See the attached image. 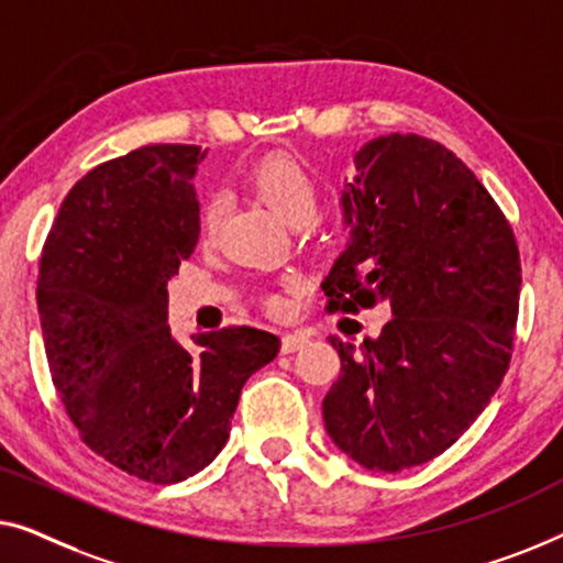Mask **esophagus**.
<instances>
[{
  "mask_svg": "<svg viewBox=\"0 0 563 563\" xmlns=\"http://www.w3.org/2000/svg\"><path fill=\"white\" fill-rule=\"evenodd\" d=\"M306 344H308V336L303 334V331H292V334H283L280 350H283V354H292V352L303 350Z\"/></svg>",
  "mask_w": 563,
  "mask_h": 563,
  "instance_id": "esophagus-1",
  "label": "esophagus"
}]
</instances>
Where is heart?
Here are the masks:
<instances>
[{
    "label": "heart",
    "instance_id": "1",
    "mask_svg": "<svg viewBox=\"0 0 563 563\" xmlns=\"http://www.w3.org/2000/svg\"><path fill=\"white\" fill-rule=\"evenodd\" d=\"M247 184L257 199L278 217L283 224L288 227H308L319 213L321 203V186L316 180L313 170L296 155L275 153L260 161L255 168L247 173ZM219 211L217 206L209 203L203 209L201 227L203 234L211 236L217 232ZM288 306L285 298H275L273 308L283 311Z\"/></svg>",
    "mask_w": 563,
    "mask_h": 563
}]
</instances>
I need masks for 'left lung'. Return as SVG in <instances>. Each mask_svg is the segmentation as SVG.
<instances>
[{"instance_id": "1", "label": "left lung", "mask_w": 563, "mask_h": 563, "mask_svg": "<svg viewBox=\"0 0 563 563\" xmlns=\"http://www.w3.org/2000/svg\"><path fill=\"white\" fill-rule=\"evenodd\" d=\"M342 191L346 250L323 278L329 311L390 306L360 346L329 342L342 375L323 398L331 441L372 472L431 462L487 408L518 321L516 234L487 188L439 142L383 134Z\"/></svg>"}]
</instances>
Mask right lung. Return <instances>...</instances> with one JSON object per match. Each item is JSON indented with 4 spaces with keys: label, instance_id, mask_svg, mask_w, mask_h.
Returning a JSON list of instances; mask_svg holds the SVG:
<instances>
[{
    "label": "right lung",
    "instance_id": "add662e5",
    "mask_svg": "<svg viewBox=\"0 0 563 563\" xmlns=\"http://www.w3.org/2000/svg\"><path fill=\"white\" fill-rule=\"evenodd\" d=\"M206 150L147 145L78 180L47 234L37 311L53 383L86 446L173 485L224 449L250 375L280 339L252 327H168V280L199 244L194 176Z\"/></svg>",
    "mask_w": 563,
    "mask_h": 563
}]
</instances>
